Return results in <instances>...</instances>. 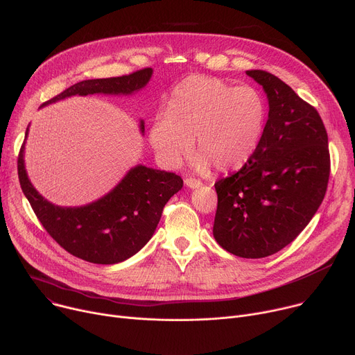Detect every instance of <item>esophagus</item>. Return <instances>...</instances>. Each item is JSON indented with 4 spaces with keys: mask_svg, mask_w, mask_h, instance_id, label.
Returning <instances> with one entry per match:
<instances>
[{
    "mask_svg": "<svg viewBox=\"0 0 355 355\" xmlns=\"http://www.w3.org/2000/svg\"><path fill=\"white\" fill-rule=\"evenodd\" d=\"M184 184L190 189H196V187H200L202 186V180L200 179H196V178H186L184 179Z\"/></svg>",
    "mask_w": 355,
    "mask_h": 355,
    "instance_id": "esophagus-1",
    "label": "esophagus"
}]
</instances>
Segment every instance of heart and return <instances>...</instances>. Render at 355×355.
Here are the masks:
<instances>
[{
    "label": "heart",
    "mask_w": 355,
    "mask_h": 355,
    "mask_svg": "<svg viewBox=\"0 0 355 355\" xmlns=\"http://www.w3.org/2000/svg\"><path fill=\"white\" fill-rule=\"evenodd\" d=\"M267 121L264 96L253 87H233L207 75H192L175 87L165 115L149 129V142L166 168H179L193 153L199 168L219 172L244 168L256 155Z\"/></svg>",
    "instance_id": "b5f03b06"
}]
</instances>
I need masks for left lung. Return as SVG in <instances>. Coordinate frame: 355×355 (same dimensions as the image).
I'll list each match as a JSON object with an SVG mask.
<instances>
[{
	"label": "left lung",
	"instance_id": "left-lung-1",
	"mask_svg": "<svg viewBox=\"0 0 355 355\" xmlns=\"http://www.w3.org/2000/svg\"><path fill=\"white\" fill-rule=\"evenodd\" d=\"M268 98L260 146L246 166L214 183L213 236L229 253L280 252L313 219L330 178L329 136L317 109L276 75L246 71Z\"/></svg>",
	"mask_w": 355,
	"mask_h": 355
}]
</instances>
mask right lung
<instances>
[{
    "mask_svg": "<svg viewBox=\"0 0 355 355\" xmlns=\"http://www.w3.org/2000/svg\"><path fill=\"white\" fill-rule=\"evenodd\" d=\"M150 76L152 68H144L122 76L83 80L42 105L72 95L132 94L144 88ZM141 129L144 132V122ZM26 133L28 128L25 138ZM17 165L22 192L46 233L69 254L95 264H115L138 253L155 233L163 207L183 186V179L176 173L141 165L98 202L83 207H58L46 202L28 180L24 144Z\"/></svg>",
    "mask_w": 355,
    "mask_h": 355,
    "instance_id": "right-lung-1",
    "label": "right lung"
}]
</instances>
